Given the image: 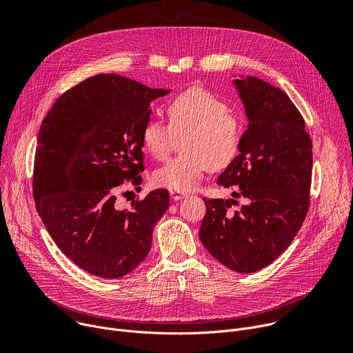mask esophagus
Here are the masks:
<instances>
[{"instance_id": "34e87169", "label": "esophagus", "mask_w": 353, "mask_h": 353, "mask_svg": "<svg viewBox=\"0 0 353 353\" xmlns=\"http://www.w3.org/2000/svg\"><path fill=\"white\" fill-rule=\"evenodd\" d=\"M170 197H172L174 201H177V200H181V199L187 197V194H185V193H180V192H170Z\"/></svg>"}]
</instances>
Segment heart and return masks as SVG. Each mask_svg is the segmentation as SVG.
Masks as SVG:
<instances>
[{
	"label": "heart",
	"mask_w": 353,
	"mask_h": 353,
	"mask_svg": "<svg viewBox=\"0 0 353 353\" xmlns=\"http://www.w3.org/2000/svg\"><path fill=\"white\" fill-rule=\"evenodd\" d=\"M170 129L149 119L142 129V145L156 159H164L173 143V134L184 133L183 154L170 159L153 173V183L172 192L193 190L211 168L220 170L239 154L243 129L230 114L228 105L203 88H190L166 105Z\"/></svg>",
	"instance_id": "b5f03b06"
}]
</instances>
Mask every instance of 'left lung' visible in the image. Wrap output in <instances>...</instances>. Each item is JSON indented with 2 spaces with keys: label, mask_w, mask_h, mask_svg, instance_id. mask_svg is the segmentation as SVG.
I'll use <instances>...</instances> for the list:
<instances>
[{
  "label": "left lung",
  "mask_w": 353,
  "mask_h": 353,
  "mask_svg": "<svg viewBox=\"0 0 353 353\" xmlns=\"http://www.w3.org/2000/svg\"><path fill=\"white\" fill-rule=\"evenodd\" d=\"M245 109L248 129L240 154L217 184L236 187L247 200L205 203L199 237L224 267L248 274L270 265L292 243L310 207L312 142L301 113L284 90L255 77L232 81Z\"/></svg>",
  "instance_id": "1"
}]
</instances>
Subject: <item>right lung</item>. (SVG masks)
<instances>
[{
    "label": "right lung",
    "instance_id": "add662e5",
    "mask_svg": "<svg viewBox=\"0 0 353 353\" xmlns=\"http://www.w3.org/2000/svg\"><path fill=\"white\" fill-rule=\"evenodd\" d=\"M169 93L101 74L66 90L42 121L34 163L38 214L58 248L92 275L113 279L133 271L169 208L163 189L130 210L116 207L117 187L142 180L150 102Z\"/></svg>",
    "mask_w": 353,
    "mask_h": 353
}]
</instances>
